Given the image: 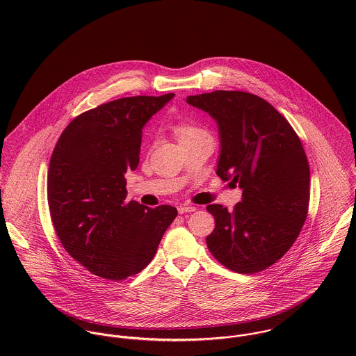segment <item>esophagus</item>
<instances>
[{"label": "esophagus", "instance_id": "34e87169", "mask_svg": "<svg viewBox=\"0 0 356 356\" xmlns=\"http://www.w3.org/2000/svg\"><path fill=\"white\" fill-rule=\"evenodd\" d=\"M196 211V207H192V205H179L178 207V212L182 215V213H186V212H193Z\"/></svg>", "mask_w": 356, "mask_h": 356}]
</instances>
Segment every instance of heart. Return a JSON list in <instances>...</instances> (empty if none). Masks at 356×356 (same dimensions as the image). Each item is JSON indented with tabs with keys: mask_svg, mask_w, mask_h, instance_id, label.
<instances>
[{
	"mask_svg": "<svg viewBox=\"0 0 356 356\" xmlns=\"http://www.w3.org/2000/svg\"><path fill=\"white\" fill-rule=\"evenodd\" d=\"M200 133H204L202 129L193 126V124H189V123H178L174 126V134L177 136L178 141H182V140H188L191 137H195Z\"/></svg>",
	"mask_w": 356,
	"mask_h": 356,
	"instance_id": "obj_1",
	"label": "heart"
}]
</instances>
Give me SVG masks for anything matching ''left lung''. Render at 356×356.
I'll list each match as a JSON object with an SVG mask.
<instances>
[{
  "label": "left lung",
  "instance_id": "left-lung-1",
  "mask_svg": "<svg viewBox=\"0 0 356 356\" xmlns=\"http://www.w3.org/2000/svg\"><path fill=\"white\" fill-rule=\"evenodd\" d=\"M186 102L216 122V174L243 189L233 211L207 207L215 218L208 250L236 273L261 271L289 251L305 225L309 167L303 145L288 120L251 93L216 90Z\"/></svg>",
  "mask_w": 356,
  "mask_h": 356
}]
</instances>
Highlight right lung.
Masks as SVG:
<instances>
[{
    "label": "right lung",
    "mask_w": 356,
    "mask_h": 356,
    "mask_svg": "<svg viewBox=\"0 0 356 356\" xmlns=\"http://www.w3.org/2000/svg\"><path fill=\"white\" fill-rule=\"evenodd\" d=\"M174 96L124 97L86 111L51 153L54 230L65 251L95 275L120 281L144 270L178 215L171 205L126 203L124 178L140 163L144 126Z\"/></svg>",
    "instance_id": "right-lung-1"
}]
</instances>
